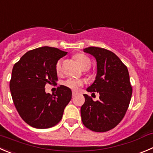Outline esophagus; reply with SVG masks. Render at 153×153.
<instances>
[{
	"mask_svg": "<svg viewBox=\"0 0 153 153\" xmlns=\"http://www.w3.org/2000/svg\"><path fill=\"white\" fill-rule=\"evenodd\" d=\"M77 95V93L76 92H72V97H74V96H75Z\"/></svg>",
	"mask_w": 153,
	"mask_h": 153,
	"instance_id": "esophagus-1",
	"label": "esophagus"
}]
</instances>
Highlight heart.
<instances>
[{"label":"heart","mask_w":153,"mask_h":153,"mask_svg":"<svg viewBox=\"0 0 153 153\" xmlns=\"http://www.w3.org/2000/svg\"><path fill=\"white\" fill-rule=\"evenodd\" d=\"M75 61L78 63L81 69H85V68H90V60L88 57L83 54H76L74 56ZM56 72L57 74H60L62 72V65L61 61L59 60L57 63H56L55 66ZM64 86H66L68 88L71 89L72 90H77L81 85H82V81L80 80L75 79V78H69L66 81L63 82Z\"/></svg>","instance_id":"b5f03b06"}]
</instances>
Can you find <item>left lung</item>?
I'll list each match as a JSON object with an SVG mask.
<instances>
[{
  "label": "left lung",
  "instance_id": "left-lung-1",
  "mask_svg": "<svg viewBox=\"0 0 153 153\" xmlns=\"http://www.w3.org/2000/svg\"><path fill=\"white\" fill-rule=\"evenodd\" d=\"M97 62L96 80L87 89V92H97L98 101L84 94L85 102L81 106V120L84 126L96 132L112 129L125 116L132 94L129 74L126 66L109 50L99 47L84 49Z\"/></svg>",
  "mask_w": 153,
  "mask_h": 153
}]
</instances>
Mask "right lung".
Wrapping results in <instances>:
<instances>
[{
    "label": "right lung",
    "mask_w": 153,
    "mask_h": 153,
    "mask_svg": "<svg viewBox=\"0 0 153 153\" xmlns=\"http://www.w3.org/2000/svg\"><path fill=\"white\" fill-rule=\"evenodd\" d=\"M67 52L44 46L25 53L15 63L10 89L15 107L26 123L36 128H48L62 119L64 108L72 99L66 86L55 94L45 93L47 84H56V63Z\"/></svg>",
    "instance_id": "obj_1"
}]
</instances>
